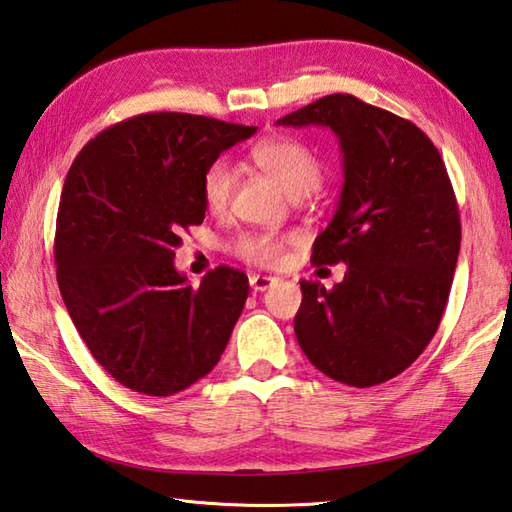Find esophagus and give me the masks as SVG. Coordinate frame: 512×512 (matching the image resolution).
<instances>
[{
	"instance_id": "1",
	"label": "esophagus",
	"mask_w": 512,
	"mask_h": 512,
	"mask_svg": "<svg viewBox=\"0 0 512 512\" xmlns=\"http://www.w3.org/2000/svg\"><path fill=\"white\" fill-rule=\"evenodd\" d=\"M275 282V277H268V275H250V288L253 291H266V288H271Z\"/></svg>"
}]
</instances>
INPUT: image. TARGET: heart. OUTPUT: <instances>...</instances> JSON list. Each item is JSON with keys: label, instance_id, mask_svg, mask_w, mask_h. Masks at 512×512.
I'll return each instance as SVG.
<instances>
[{"label": "heart", "instance_id": "heart-1", "mask_svg": "<svg viewBox=\"0 0 512 512\" xmlns=\"http://www.w3.org/2000/svg\"><path fill=\"white\" fill-rule=\"evenodd\" d=\"M250 159L280 185L288 197H306L320 188L322 165L309 147L295 138H264L250 150ZM235 190V172L228 161L219 159L206 167L201 176V199L210 212H224ZM288 237L271 232H250L241 235L232 250L257 266H277L284 257Z\"/></svg>", "mask_w": 512, "mask_h": 512}]
</instances>
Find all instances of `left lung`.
<instances>
[{
    "label": "left lung",
    "instance_id": "left-lung-1",
    "mask_svg": "<svg viewBox=\"0 0 512 512\" xmlns=\"http://www.w3.org/2000/svg\"><path fill=\"white\" fill-rule=\"evenodd\" d=\"M277 125L329 127L345 170L311 262H345L347 273L333 288L300 282L297 342L338 383H385L430 345L448 304L461 246L448 170L414 123L351 94L324 96Z\"/></svg>",
    "mask_w": 512,
    "mask_h": 512
}]
</instances>
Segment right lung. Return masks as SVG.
I'll return each mask as SVG.
<instances>
[{
	"mask_svg": "<svg viewBox=\"0 0 512 512\" xmlns=\"http://www.w3.org/2000/svg\"><path fill=\"white\" fill-rule=\"evenodd\" d=\"M257 127L141 114L82 147L55 221L58 286L91 356L147 396L208 376L248 297L246 273L217 266L190 286L174 268L181 230L206 217L201 176Z\"/></svg>",
	"mask_w": 512,
	"mask_h": 512,
	"instance_id": "1",
	"label": "right lung"
}]
</instances>
